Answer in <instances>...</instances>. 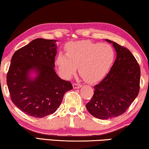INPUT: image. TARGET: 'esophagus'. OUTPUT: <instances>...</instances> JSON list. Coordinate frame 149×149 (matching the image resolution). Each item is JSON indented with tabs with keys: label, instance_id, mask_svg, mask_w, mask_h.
Returning <instances> with one entry per match:
<instances>
[{
	"label": "esophagus",
	"instance_id": "34e87169",
	"mask_svg": "<svg viewBox=\"0 0 149 149\" xmlns=\"http://www.w3.org/2000/svg\"><path fill=\"white\" fill-rule=\"evenodd\" d=\"M81 86V85L80 84H73V88L74 89H77V88H79Z\"/></svg>",
	"mask_w": 149,
	"mask_h": 149
}]
</instances>
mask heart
<instances>
[{
    "label": "heart",
    "mask_w": 149,
    "mask_h": 149,
    "mask_svg": "<svg viewBox=\"0 0 149 149\" xmlns=\"http://www.w3.org/2000/svg\"><path fill=\"white\" fill-rule=\"evenodd\" d=\"M66 53L61 52L56 58L58 73L69 79L79 66V75L88 82H96L104 77L111 67L115 51L108 44L81 40L68 43Z\"/></svg>",
    "instance_id": "obj_1"
}]
</instances>
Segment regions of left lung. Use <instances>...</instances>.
Returning a JSON list of instances; mask_svg holds the SVG:
<instances>
[{"instance_id":"obj_1","label":"left lung","mask_w":149,"mask_h":149,"mask_svg":"<svg viewBox=\"0 0 149 149\" xmlns=\"http://www.w3.org/2000/svg\"><path fill=\"white\" fill-rule=\"evenodd\" d=\"M116 59L106 77L95 86L94 95L86 105L92 116L108 119L123 114L139 93L140 70L138 63L126 48L115 42Z\"/></svg>"}]
</instances>
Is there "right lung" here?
<instances>
[{"label":"right lung","mask_w":149,"mask_h":149,"mask_svg":"<svg viewBox=\"0 0 149 149\" xmlns=\"http://www.w3.org/2000/svg\"><path fill=\"white\" fill-rule=\"evenodd\" d=\"M56 40L36 38L13 54L7 75L12 102L28 116L42 118L54 113L70 81L61 79L54 70Z\"/></svg>","instance_id":"add662e5"}]
</instances>
